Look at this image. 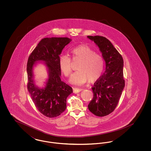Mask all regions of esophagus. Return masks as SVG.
Segmentation results:
<instances>
[{"label":"esophagus","instance_id":"esophagus-1","mask_svg":"<svg viewBox=\"0 0 151 151\" xmlns=\"http://www.w3.org/2000/svg\"><path fill=\"white\" fill-rule=\"evenodd\" d=\"M83 90V89H82V88H73V92L75 93H79L80 91H81Z\"/></svg>","mask_w":151,"mask_h":151}]
</instances>
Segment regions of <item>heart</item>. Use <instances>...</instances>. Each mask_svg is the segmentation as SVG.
<instances>
[{"label": "heart", "instance_id": "obj_1", "mask_svg": "<svg viewBox=\"0 0 151 151\" xmlns=\"http://www.w3.org/2000/svg\"><path fill=\"white\" fill-rule=\"evenodd\" d=\"M72 60L80 61L76 71L70 78V82L75 84H83L87 81L93 83L100 78L104 67L102 56L87 45H79L70 50ZM59 66L65 77L72 71L70 58L62 55L59 58Z\"/></svg>", "mask_w": 151, "mask_h": 151}]
</instances>
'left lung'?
Here are the masks:
<instances>
[{
	"instance_id": "8db88e82",
	"label": "left lung",
	"mask_w": 151,
	"mask_h": 151,
	"mask_svg": "<svg viewBox=\"0 0 151 151\" xmlns=\"http://www.w3.org/2000/svg\"><path fill=\"white\" fill-rule=\"evenodd\" d=\"M88 38L99 46L106 63L105 71L92 87L93 97L88 107L94 115L104 116L115 110L125 86L123 59L106 37L88 36Z\"/></svg>"
}]
</instances>
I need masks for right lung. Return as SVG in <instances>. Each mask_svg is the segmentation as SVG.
Wrapping results in <instances>:
<instances>
[{
    "instance_id": "right-lung-1",
    "label": "right lung",
    "mask_w": 151,
    "mask_h": 151,
    "mask_svg": "<svg viewBox=\"0 0 151 151\" xmlns=\"http://www.w3.org/2000/svg\"><path fill=\"white\" fill-rule=\"evenodd\" d=\"M71 41L67 37L45 38L28 58V90L38 110L49 118L57 117L64 112L67 98L73 92L71 86L61 81V70L59 66V55ZM38 60L45 61L49 69V79L45 87L42 89L36 86L32 79V66Z\"/></svg>"
}]
</instances>
